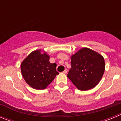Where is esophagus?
I'll list each match as a JSON object with an SVG mask.
<instances>
[{"instance_id":"obj_1","label":"esophagus","mask_w":121,"mask_h":121,"mask_svg":"<svg viewBox=\"0 0 121 121\" xmlns=\"http://www.w3.org/2000/svg\"><path fill=\"white\" fill-rule=\"evenodd\" d=\"M67 72H68V70H67V68H65V70L63 71V73H64V74H67Z\"/></svg>"}]
</instances>
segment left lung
Returning a JSON list of instances; mask_svg holds the SVG:
<instances>
[{
  "mask_svg": "<svg viewBox=\"0 0 121 121\" xmlns=\"http://www.w3.org/2000/svg\"><path fill=\"white\" fill-rule=\"evenodd\" d=\"M71 68L68 77L78 90L86 91L99 84L105 71L102 55L88 48H82L71 56Z\"/></svg>",
  "mask_w": 121,
  "mask_h": 121,
  "instance_id": "1",
  "label": "left lung"
}]
</instances>
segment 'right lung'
<instances>
[{
	"instance_id": "add662e5",
	"label": "right lung",
	"mask_w": 121,
	"mask_h": 121,
	"mask_svg": "<svg viewBox=\"0 0 121 121\" xmlns=\"http://www.w3.org/2000/svg\"><path fill=\"white\" fill-rule=\"evenodd\" d=\"M46 51L36 50L26 56L21 64L22 75L25 82L36 90L45 89L59 73L56 64L50 62Z\"/></svg>"
}]
</instances>
